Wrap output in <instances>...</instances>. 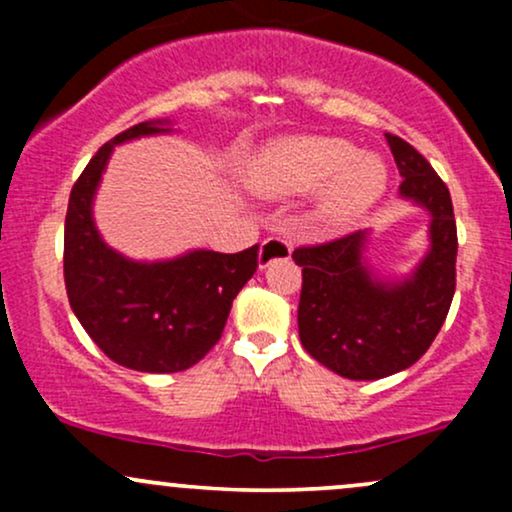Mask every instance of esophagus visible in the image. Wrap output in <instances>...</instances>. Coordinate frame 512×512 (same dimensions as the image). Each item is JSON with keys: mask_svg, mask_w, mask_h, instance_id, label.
I'll return each instance as SVG.
<instances>
[{"mask_svg": "<svg viewBox=\"0 0 512 512\" xmlns=\"http://www.w3.org/2000/svg\"><path fill=\"white\" fill-rule=\"evenodd\" d=\"M291 257V243L284 238H267L264 243L260 245V269L269 267V264L276 262V260H289Z\"/></svg>", "mask_w": 512, "mask_h": 512, "instance_id": "esophagus-1", "label": "esophagus"}]
</instances>
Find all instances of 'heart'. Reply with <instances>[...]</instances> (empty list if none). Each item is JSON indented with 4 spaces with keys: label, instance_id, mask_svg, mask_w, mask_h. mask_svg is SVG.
<instances>
[{
    "label": "heart",
    "instance_id": "b5f03b06",
    "mask_svg": "<svg viewBox=\"0 0 512 512\" xmlns=\"http://www.w3.org/2000/svg\"><path fill=\"white\" fill-rule=\"evenodd\" d=\"M257 195L296 197L317 190V219L346 226L361 219L385 195L383 158L363 154L354 144L322 134L284 137L267 144L250 168Z\"/></svg>",
    "mask_w": 512,
    "mask_h": 512
}]
</instances>
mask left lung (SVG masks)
Listing matches in <instances>:
<instances>
[{
	"mask_svg": "<svg viewBox=\"0 0 512 512\" xmlns=\"http://www.w3.org/2000/svg\"><path fill=\"white\" fill-rule=\"evenodd\" d=\"M402 175L399 197L426 209L428 252L402 279H380L366 260L368 231L293 250L303 267V349L349 380L414 366L433 344L455 296L457 226L445 182L414 146L385 134Z\"/></svg>",
	"mask_w": 512,
	"mask_h": 512,
	"instance_id": "8db88e82",
	"label": "left lung"
}]
</instances>
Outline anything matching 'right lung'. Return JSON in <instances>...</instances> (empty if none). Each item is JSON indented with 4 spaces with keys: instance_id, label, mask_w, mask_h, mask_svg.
Masks as SVG:
<instances>
[{
    "instance_id": "add662e5",
    "label": "right lung",
    "mask_w": 512,
    "mask_h": 512,
    "mask_svg": "<svg viewBox=\"0 0 512 512\" xmlns=\"http://www.w3.org/2000/svg\"><path fill=\"white\" fill-rule=\"evenodd\" d=\"M168 120L139 122L103 144L74 182L64 219L69 305L101 351L142 373H178L221 339L233 298L257 272V245L223 255L190 250L137 262L110 248L93 221V197L117 144L170 132Z\"/></svg>"
}]
</instances>
